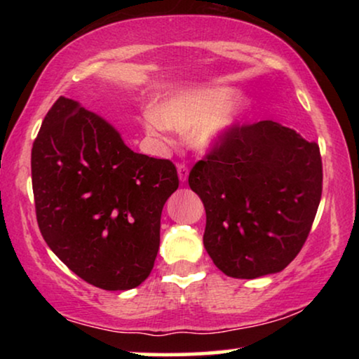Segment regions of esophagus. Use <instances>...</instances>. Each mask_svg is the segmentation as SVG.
Instances as JSON below:
<instances>
[{"label":"esophagus","mask_w":359,"mask_h":359,"mask_svg":"<svg viewBox=\"0 0 359 359\" xmlns=\"http://www.w3.org/2000/svg\"><path fill=\"white\" fill-rule=\"evenodd\" d=\"M178 176H180V181H184L188 180V176H189V168L188 166H186L184 163H180L178 165Z\"/></svg>","instance_id":"1"}]
</instances>
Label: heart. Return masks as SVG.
<instances>
[{"label": "heart", "instance_id": "heart-1", "mask_svg": "<svg viewBox=\"0 0 359 359\" xmlns=\"http://www.w3.org/2000/svg\"><path fill=\"white\" fill-rule=\"evenodd\" d=\"M233 96L229 86L180 90L156 102L142 126L151 139L163 140V129L188 130V142L205 150L224 139L247 114V97Z\"/></svg>", "mask_w": 359, "mask_h": 359}]
</instances>
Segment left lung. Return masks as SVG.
I'll return each mask as SVG.
<instances>
[{"label": "left lung", "mask_w": 359, "mask_h": 359, "mask_svg": "<svg viewBox=\"0 0 359 359\" xmlns=\"http://www.w3.org/2000/svg\"><path fill=\"white\" fill-rule=\"evenodd\" d=\"M322 178L316 142L273 121L233 127L188 178L215 266L238 279L283 271L311 232Z\"/></svg>", "instance_id": "1"}]
</instances>
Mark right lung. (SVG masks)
Listing matches in <instances>:
<instances>
[{"mask_svg": "<svg viewBox=\"0 0 359 359\" xmlns=\"http://www.w3.org/2000/svg\"><path fill=\"white\" fill-rule=\"evenodd\" d=\"M31 168L42 237L76 276L106 291L149 278L161 210L180 184L170 160L135 154L109 122L60 96L34 140Z\"/></svg>", "mask_w": 359, "mask_h": 359, "instance_id": "1", "label": "right lung"}]
</instances>
